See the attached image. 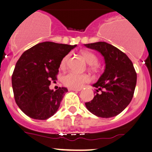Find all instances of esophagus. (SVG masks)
I'll use <instances>...</instances> for the list:
<instances>
[{
  "label": "esophagus",
  "mask_w": 152,
  "mask_h": 152,
  "mask_svg": "<svg viewBox=\"0 0 152 152\" xmlns=\"http://www.w3.org/2000/svg\"><path fill=\"white\" fill-rule=\"evenodd\" d=\"M69 91H80L81 88H69Z\"/></svg>",
  "instance_id": "1"
}]
</instances>
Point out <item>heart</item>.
I'll list each match as a JSON object with an SVG mask.
<instances>
[{"instance_id":"obj_1","label":"heart","mask_w":152,"mask_h":152,"mask_svg":"<svg viewBox=\"0 0 152 152\" xmlns=\"http://www.w3.org/2000/svg\"><path fill=\"white\" fill-rule=\"evenodd\" d=\"M82 54L88 64L96 65L98 64V61H99L98 57L92 52L84 51L83 52ZM69 57L70 54L68 53L66 56H64V58L61 59V63H60V67L61 69H64L66 67ZM89 80V77L86 75L78 74V73L73 72H69L64 75L61 78V80L65 86L69 88H80L84 83L88 82Z\"/></svg>"}]
</instances>
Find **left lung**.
I'll list each match as a JSON object with an SVG mask.
<instances>
[{"instance_id": "8db88e82", "label": "left lung", "mask_w": 152, "mask_h": 152, "mask_svg": "<svg viewBox=\"0 0 152 152\" xmlns=\"http://www.w3.org/2000/svg\"><path fill=\"white\" fill-rule=\"evenodd\" d=\"M104 57L105 69L94 87L97 88L93 100L86 107L94 115L109 118L121 113L133 99L137 75L133 63L125 53L106 42L85 44ZM101 91L100 93H97Z\"/></svg>"}]
</instances>
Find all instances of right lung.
<instances>
[{
  "label": "right lung",
  "mask_w": 152,
  "mask_h": 152,
  "mask_svg": "<svg viewBox=\"0 0 152 152\" xmlns=\"http://www.w3.org/2000/svg\"><path fill=\"white\" fill-rule=\"evenodd\" d=\"M77 45L43 42L24 51L16 64L11 81L18 107L28 117L47 120L58 111L66 88L50 90L61 59Z\"/></svg>",
  "instance_id": "1"
}]
</instances>
